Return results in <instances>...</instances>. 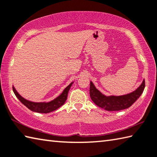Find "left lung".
<instances>
[{
  "label": "left lung",
  "instance_id": "left-lung-1",
  "mask_svg": "<svg viewBox=\"0 0 157 157\" xmlns=\"http://www.w3.org/2000/svg\"><path fill=\"white\" fill-rule=\"evenodd\" d=\"M145 88V80L141 86L132 93L121 96L106 97L101 94L94 86L90 84V96L97 106L108 111H118L130 107L143 93Z\"/></svg>",
  "mask_w": 157,
  "mask_h": 157
}]
</instances>
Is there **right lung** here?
I'll list each match as a JSON object with an SVG mask.
<instances>
[{"mask_svg": "<svg viewBox=\"0 0 157 157\" xmlns=\"http://www.w3.org/2000/svg\"><path fill=\"white\" fill-rule=\"evenodd\" d=\"M73 82L71 83L69 86L65 88L63 92H62V93L59 97L56 98L54 100H52L50 102H47V103H46V102H40V103H37V102H32L28 101L27 99L22 98V97L19 95L18 93L16 90L13 86V90L14 94H15V95L17 97V98H18L25 106L29 108L31 111L40 113H48L58 109V108L62 106V105L65 103V101H66L67 99L68 93H69V90Z\"/></svg>", "mask_w": 157, "mask_h": 157, "instance_id": "right-lung-1", "label": "right lung"}]
</instances>
